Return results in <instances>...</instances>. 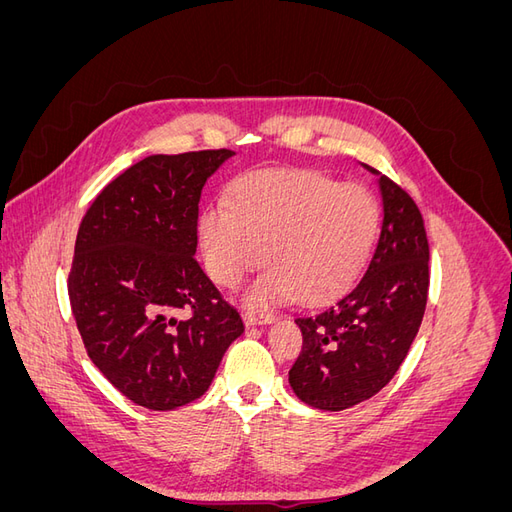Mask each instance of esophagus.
Wrapping results in <instances>:
<instances>
[{"label": "esophagus", "instance_id": "obj_1", "mask_svg": "<svg viewBox=\"0 0 512 512\" xmlns=\"http://www.w3.org/2000/svg\"><path fill=\"white\" fill-rule=\"evenodd\" d=\"M241 316H243V322L247 324V327H254V324H267L273 320V314L258 312V309H245Z\"/></svg>", "mask_w": 512, "mask_h": 512}]
</instances>
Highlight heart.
<instances>
[{"mask_svg": "<svg viewBox=\"0 0 512 512\" xmlns=\"http://www.w3.org/2000/svg\"><path fill=\"white\" fill-rule=\"evenodd\" d=\"M378 220L374 196L359 183L337 185L314 170H252L232 183L226 207L200 213L198 243L209 277L224 288H237L265 258L269 269L247 303H322L359 277Z\"/></svg>", "mask_w": 512, "mask_h": 512, "instance_id": "obj_1", "label": "heart"}]
</instances>
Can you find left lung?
Returning a JSON list of instances; mask_svg holds the SVG:
<instances>
[{
	"instance_id": "obj_1",
	"label": "left lung",
	"mask_w": 512,
	"mask_h": 512,
	"mask_svg": "<svg viewBox=\"0 0 512 512\" xmlns=\"http://www.w3.org/2000/svg\"><path fill=\"white\" fill-rule=\"evenodd\" d=\"M378 177L382 228L365 273L318 312L294 318L303 333L288 382L307 406L339 412L389 384L423 322L429 243L423 215L406 190Z\"/></svg>"
}]
</instances>
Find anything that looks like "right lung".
Here are the masks:
<instances>
[{
	"label": "right lung",
	"mask_w": 512,
	"mask_h": 512,
	"mask_svg": "<svg viewBox=\"0 0 512 512\" xmlns=\"http://www.w3.org/2000/svg\"><path fill=\"white\" fill-rule=\"evenodd\" d=\"M232 156L209 149L136 162L96 196L76 235V327L104 378L143 408L198 399L243 333L239 312L194 258L200 192Z\"/></svg>",
	"instance_id": "obj_1"
}]
</instances>
